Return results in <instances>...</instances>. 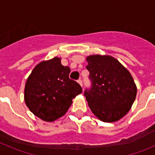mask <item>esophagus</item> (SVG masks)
Instances as JSON below:
<instances>
[{
  "label": "esophagus",
  "instance_id": "obj_1",
  "mask_svg": "<svg viewBox=\"0 0 155 155\" xmlns=\"http://www.w3.org/2000/svg\"><path fill=\"white\" fill-rule=\"evenodd\" d=\"M78 84H80V85L82 87V85H83V83H82V80H81V79H79V80L78 81Z\"/></svg>",
  "mask_w": 155,
  "mask_h": 155
}]
</instances>
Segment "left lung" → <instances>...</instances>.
I'll return each mask as SVG.
<instances>
[{
    "label": "left lung",
    "instance_id": "left-lung-1",
    "mask_svg": "<svg viewBox=\"0 0 155 155\" xmlns=\"http://www.w3.org/2000/svg\"><path fill=\"white\" fill-rule=\"evenodd\" d=\"M86 61L91 81L90 90L84 91L88 106L101 121H118L130 111L136 98L137 90L132 75L109 55H90Z\"/></svg>",
    "mask_w": 155,
    "mask_h": 155
}]
</instances>
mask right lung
<instances>
[{"label":"right lung","instance_id":"right-lung-1","mask_svg":"<svg viewBox=\"0 0 155 155\" xmlns=\"http://www.w3.org/2000/svg\"><path fill=\"white\" fill-rule=\"evenodd\" d=\"M71 69L61 58L39 63L28 76L24 99L31 113L43 121L53 122L65 115L72 99L82 92L78 83L69 78Z\"/></svg>","mask_w":155,"mask_h":155}]
</instances>
